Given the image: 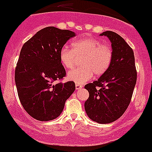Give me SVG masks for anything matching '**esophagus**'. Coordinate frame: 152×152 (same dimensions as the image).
Returning a JSON list of instances; mask_svg holds the SVG:
<instances>
[{"instance_id": "esophagus-1", "label": "esophagus", "mask_w": 152, "mask_h": 152, "mask_svg": "<svg viewBox=\"0 0 152 152\" xmlns=\"http://www.w3.org/2000/svg\"><path fill=\"white\" fill-rule=\"evenodd\" d=\"M75 88H76V89H80V88H83V86L80 85V84L76 83L75 84Z\"/></svg>"}]
</instances>
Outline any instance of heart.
<instances>
[{
	"instance_id": "1",
	"label": "heart",
	"mask_w": 152,
	"mask_h": 152,
	"mask_svg": "<svg viewBox=\"0 0 152 152\" xmlns=\"http://www.w3.org/2000/svg\"><path fill=\"white\" fill-rule=\"evenodd\" d=\"M72 50L66 47L61 49L60 60L66 68L72 69L77 65L78 58H83L81 66L69 72L67 78L75 83L83 84L89 80L94 74L101 76L108 71L113 58L112 50L107 44H103L93 37H85L76 40L72 45Z\"/></svg>"
}]
</instances>
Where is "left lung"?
<instances>
[{
	"label": "left lung",
	"instance_id": "1",
	"mask_svg": "<svg viewBox=\"0 0 152 152\" xmlns=\"http://www.w3.org/2000/svg\"><path fill=\"white\" fill-rule=\"evenodd\" d=\"M100 35L110 40L113 58L108 71L84 87L89 93L84 106L90 119L106 124L117 121L127 109L136 84L137 70L133 50L121 36L112 31Z\"/></svg>",
	"mask_w": 152,
	"mask_h": 152
}]
</instances>
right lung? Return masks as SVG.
<instances>
[{"label":"right lung","mask_w":152,"mask_h":152,"mask_svg":"<svg viewBox=\"0 0 152 152\" xmlns=\"http://www.w3.org/2000/svg\"><path fill=\"white\" fill-rule=\"evenodd\" d=\"M75 36L69 30L48 26L27 40L20 50L15 73L18 94L26 112L37 121L58 118L75 90L73 81L55 83L66 76L60 52Z\"/></svg>","instance_id":"add662e5"}]
</instances>
